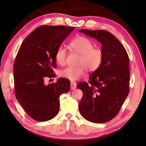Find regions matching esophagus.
<instances>
[{
    "label": "esophagus",
    "instance_id": "obj_1",
    "mask_svg": "<svg viewBox=\"0 0 146 146\" xmlns=\"http://www.w3.org/2000/svg\"><path fill=\"white\" fill-rule=\"evenodd\" d=\"M77 88V83L75 82H70V89L72 90H76Z\"/></svg>",
    "mask_w": 146,
    "mask_h": 146
}]
</instances>
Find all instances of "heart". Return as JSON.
Segmentation results:
<instances>
[{
    "label": "heart",
    "mask_w": 146,
    "mask_h": 146,
    "mask_svg": "<svg viewBox=\"0 0 146 146\" xmlns=\"http://www.w3.org/2000/svg\"><path fill=\"white\" fill-rule=\"evenodd\" d=\"M72 49L81 55L78 64L82 66H68L60 70V76L70 80H77L85 72V68L88 72H94L100 66L103 60V53L99 48H94L92 42L83 36L77 37L70 42ZM68 53L65 48L60 47L55 54V60L59 65L63 66L66 62Z\"/></svg>",
    "instance_id": "heart-1"
}]
</instances>
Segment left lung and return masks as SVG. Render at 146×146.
Masks as SVG:
<instances>
[{"instance_id": "8db88e82", "label": "left lung", "mask_w": 146, "mask_h": 146, "mask_svg": "<svg viewBox=\"0 0 146 146\" xmlns=\"http://www.w3.org/2000/svg\"><path fill=\"white\" fill-rule=\"evenodd\" d=\"M102 44L103 60L90 76L89 82L77 85L83 91L79 111L94 123L110 121L119 113L129 92V58L124 47L113 35L104 30H79Z\"/></svg>"}]
</instances>
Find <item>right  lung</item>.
I'll return each instance as SVG.
<instances>
[{
	"label": "right lung",
	"mask_w": 146,
	"mask_h": 146,
	"mask_svg": "<svg viewBox=\"0 0 146 146\" xmlns=\"http://www.w3.org/2000/svg\"><path fill=\"white\" fill-rule=\"evenodd\" d=\"M74 29L63 25H42L26 38L13 66L16 98L29 115L40 122L49 121L59 111L60 96L69 92L70 81L60 78L45 85L44 79L55 77V54Z\"/></svg>",
	"instance_id": "add662e5"
}]
</instances>
